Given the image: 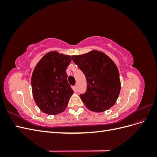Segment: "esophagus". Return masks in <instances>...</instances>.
<instances>
[{"mask_svg": "<svg viewBox=\"0 0 157 157\" xmlns=\"http://www.w3.org/2000/svg\"><path fill=\"white\" fill-rule=\"evenodd\" d=\"M74 90L75 92H77L78 91V88H77V85H75L74 86Z\"/></svg>", "mask_w": 157, "mask_h": 157, "instance_id": "esophagus-1", "label": "esophagus"}]
</instances>
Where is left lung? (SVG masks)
<instances>
[{
	"label": "left lung",
	"mask_w": 157,
	"mask_h": 157,
	"mask_svg": "<svg viewBox=\"0 0 157 157\" xmlns=\"http://www.w3.org/2000/svg\"><path fill=\"white\" fill-rule=\"evenodd\" d=\"M71 58L86 76V91L80 95L85 106L98 113L115 105L121 91V81L119 72L113 60L97 50Z\"/></svg>",
	"instance_id": "obj_1"
}]
</instances>
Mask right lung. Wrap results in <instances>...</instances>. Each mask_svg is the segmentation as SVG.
Masks as SVG:
<instances>
[{"instance_id": "right-lung-1", "label": "right lung", "mask_w": 157, "mask_h": 157, "mask_svg": "<svg viewBox=\"0 0 157 157\" xmlns=\"http://www.w3.org/2000/svg\"><path fill=\"white\" fill-rule=\"evenodd\" d=\"M71 56L50 52L39 61L31 77L33 96L40 111L48 115L63 112L73 90L67 82L66 69Z\"/></svg>"}]
</instances>
